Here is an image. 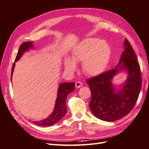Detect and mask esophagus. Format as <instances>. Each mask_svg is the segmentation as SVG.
Listing matches in <instances>:
<instances>
[{"label": "esophagus", "mask_w": 149, "mask_h": 149, "mask_svg": "<svg viewBox=\"0 0 149 149\" xmlns=\"http://www.w3.org/2000/svg\"><path fill=\"white\" fill-rule=\"evenodd\" d=\"M82 85V84L81 82H79V81L75 82V87L77 88H79L80 87H81Z\"/></svg>", "instance_id": "34e87169"}]
</instances>
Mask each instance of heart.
<instances>
[{"instance_id": "heart-1", "label": "heart", "mask_w": 149, "mask_h": 149, "mask_svg": "<svg viewBox=\"0 0 149 149\" xmlns=\"http://www.w3.org/2000/svg\"><path fill=\"white\" fill-rule=\"evenodd\" d=\"M112 49L105 40L89 38L77 45L72 53V60L67 58L65 67L69 71H74L76 62H82V70L89 76L98 75L104 71L111 58Z\"/></svg>"}]
</instances>
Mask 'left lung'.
<instances>
[{
  "label": "left lung",
  "mask_w": 149,
  "mask_h": 149,
  "mask_svg": "<svg viewBox=\"0 0 149 149\" xmlns=\"http://www.w3.org/2000/svg\"><path fill=\"white\" fill-rule=\"evenodd\" d=\"M124 50L118 65L126 69L128 75L123 89L114 91L112 79L118 68L107 70L88 79L86 82L91 93L89 107L98 118L105 121H115L128 114L135 105L141 87V77L137 56L127 39L124 41Z\"/></svg>",
  "instance_id": "1"
}]
</instances>
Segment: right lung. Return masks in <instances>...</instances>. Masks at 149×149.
<instances>
[{
    "label": "right lung",
    "instance_id": "right-lung-1",
    "mask_svg": "<svg viewBox=\"0 0 149 149\" xmlns=\"http://www.w3.org/2000/svg\"><path fill=\"white\" fill-rule=\"evenodd\" d=\"M30 47H32V42H26L22 44L18 50V54H17L16 57L15 58V61H18L19 58L22 56V55L24 52L27 51ZM15 65V63L13 65L11 70V78ZM74 82H65L63 83V84H60L58 90V96L56 101V104H55L53 112L46 119L39 120V121H33V123L40 126H48L53 125L54 124L58 122L65 115V113L67 112V97L69 93H70L74 90Z\"/></svg>",
    "mask_w": 149,
    "mask_h": 149
}]
</instances>
